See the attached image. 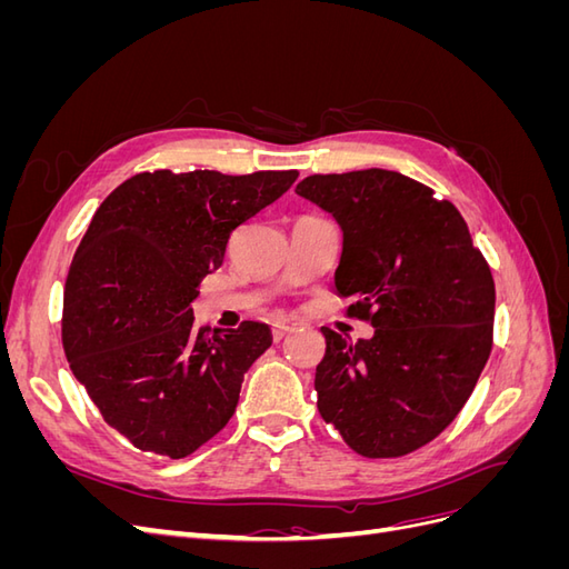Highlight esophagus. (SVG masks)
Here are the masks:
<instances>
[{
  "label": "esophagus",
  "mask_w": 569,
  "mask_h": 569,
  "mask_svg": "<svg viewBox=\"0 0 569 569\" xmlns=\"http://www.w3.org/2000/svg\"><path fill=\"white\" fill-rule=\"evenodd\" d=\"M289 332H295V325H272V339L280 341Z\"/></svg>",
  "instance_id": "34e87169"
}]
</instances>
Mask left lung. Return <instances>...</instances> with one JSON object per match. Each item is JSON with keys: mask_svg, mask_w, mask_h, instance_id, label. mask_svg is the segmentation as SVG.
Wrapping results in <instances>:
<instances>
[{"mask_svg": "<svg viewBox=\"0 0 569 569\" xmlns=\"http://www.w3.org/2000/svg\"><path fill=\"white\" fill-rule=\"evenodd\" d=\"M297 194L339 222L335 287L375 327L356 343L322 327L320 416L360 456H406L453 422L487 366L489 263L456 206L396 170L308 176Z\"/></svg>", "mask_w": 569, "mask_h": 569, "instance_id": "1", "label": "left lung"}]
</instances>
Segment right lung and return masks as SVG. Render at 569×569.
I'll return each instance as SVG.
<instances>
[{
    "mask_svg": "<svg viewBox=\"0 0 569 569\" xmlns=\"http://www.w3.org/2000/svg\"><path fill=\"white\" fill-rule=\"evenodd\" d=\"M297 170H153L101 201L63 289L76 380L134 449L184 458L228 425L270 327H197L192 301L232 230L280 199Z\"/></svg>",
    "mask_w": 569,
    "mask_h": 569,
    "instance_id": "1",
    "label": "right lung"
}]
</instances>
